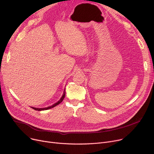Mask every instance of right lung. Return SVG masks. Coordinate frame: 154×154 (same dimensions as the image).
Here are the masks:
<instances>
[{
	"label": "right lung",
	"mask_w": 154,
	"mask_h": 154,
	"mask_svg": "<svg viewBox=\"0 0 154 154\" xmlns=\"http://www.w3.org/2000/svg\"><path fill=\"white\" fill-rule=\"evenodd\" d=\"M65 90H64V92H63V96H62V97H61V99L59 100L57 102H56L55 103H54V105H51V106H49V107H45V108H40V109H39V108H35V107H31L32 109H33L34 110H38V111H41V110H48V109H52V108H53V107H55V106H57V105H58L59 103H60L62 101H63V99L65 98Z\"/></svg>",
	"instance_id": "add662e5"
}]
</instances>
